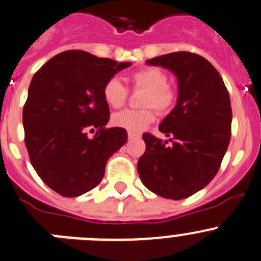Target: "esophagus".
<instances>
[{
    "instance_id": "esophagus-1",
    "label": "esophagus",
    "mask_w": 261,
    "mask_h": 261,
    "mask_svg": "<svg viewBox=\"0 0 261 261\" xmlns=\"http://www.w3.org/2000/svg\"><path fill=\"white\" fill-rule=\"evenodd\" d=\"M128 138L129 140H133V138H140V135L135 132H128Z\"/></svg>"
}]
</instances>
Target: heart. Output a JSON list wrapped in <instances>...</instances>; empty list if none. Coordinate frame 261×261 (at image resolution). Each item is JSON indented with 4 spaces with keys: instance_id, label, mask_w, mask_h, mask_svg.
<instances>
[{
    "instance_id": "b5f03b06",
    "label": "heart",
    "mask_w": 261,
    "mask_h": 261,
    "mask_svg": "<svg viewBox=\"0 0 261 261\" xmlns=\"http://www.w3.org/2000/svg\"><path fill=\"white\" fill-rule=\"evenodd\" d=\"M130 82L136 88L146 89L141 105L146 109L141 110H121L113 115V124L129 132H142L155 120V108L159 113L165 114L172 110L175 103V92L166 84L168 78L163 70L158 68H146L130 75ZM103 100L111 108H120L128 97V89L119 78H111L102 89Z\"/></svg>"
}]
</instances>
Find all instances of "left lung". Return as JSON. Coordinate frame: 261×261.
Instances as JSON below:
<instances>
[{"instance_id": "8db88e82", "label": "left lung", "mask_w": 261, "mask_h": 261, "mask_svg": "<svg viewBox=\"0 0 261 261\" xmlns=\"http://www.w3.org/2000/svg\"><path fill=\"white\" fill-rule=\"evenodd\" d=\"M146 64L174 74L178 98L159 125L172 143L145 133L138 174L151 192L182 200L206 187L219 170L230 141L229 95L217 69L198 55L173 52Z\"/></svg>"}]
</instances>
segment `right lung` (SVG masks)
I'll use <instances>...</instances> for the list:
<instances>
[{
  "mask_svg": "<svg viewBox=\"0 0 261 261\" xmlns=\"http://www.w3.org/2000/svg\"><path fill=\"white\" fill-rule=\"evenodd\" d=\"M130 65L71 49L32 78L23 110L25 146L37 174L55 192L76 197L95 188L109 158L125 145V129L105 128L110 110L102 89Z\"/></svg>",
  "mask_w": 261,
  "mask_h": 261,
  "instance_id": "add662e5",
  "label": "right lung"
}]
</instances>
